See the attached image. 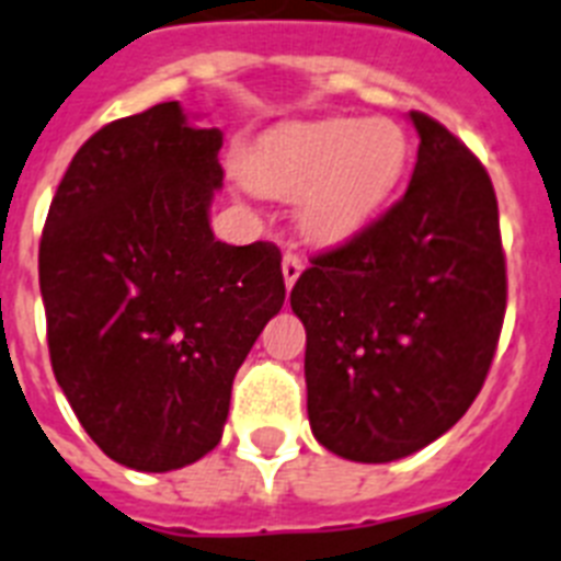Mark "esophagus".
<instances>
[{"instance_id":"obj_1","label":"esophagus","mask_w":561,"mask_h":561,"mask_svg":"<svg viewBox=\"0 0 561 561\" xmlns=\"http://www.w3.org/2000/svg\"><path fill=\"white\" fill-rule=\"evenodd\" d=\"M302 259L296 256V253H285L282 259V276H285V288H294V282L299 279V273H302Z\"/></svg>"}]
</instances>
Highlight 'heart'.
Instances as JSON below:
<instances>
[{"label": "heart", "instance_id": "obj_1", "mask_svg": "<svg viewBox=\"0 0 561 561\" xmlns=\"http://www.w3.org/2000/svg\"><path fill=\"white\" fill-rule=\"evenodd\" d=\"M408 164V136L393 119L290 125L267 136L244 162L253 191L296 199V225L317 244H342L374 219Z\"/></svg>", "mask_w": 561, "mask_h": 561}]
</instances>
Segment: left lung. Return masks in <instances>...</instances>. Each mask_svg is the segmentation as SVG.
Instances as JSON below:
<instances>
[{
	"label": "left lung",
	"mask_w": 561,
	"mask_h": 561,
	"mask_svg": "<svg viewBox=\"0 0 561 561\" xmlns=\"http://www.w3.org/2000/svg\"><path fill=\"white\" fill-rule=\"evenodd\" d=\"M419 134L402 199L310 259L290 290L305 324L308 419L319 445L382 465L436 442L491 370L507 279L491 176L445 125Z\"/></svg>",
	"instance_id": "1"
}]
</instances>
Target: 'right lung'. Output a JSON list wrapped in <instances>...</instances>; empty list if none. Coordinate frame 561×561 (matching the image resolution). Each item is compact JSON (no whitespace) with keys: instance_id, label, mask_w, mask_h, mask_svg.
Returning <instances> with one entry per match:
<instances>
[{"instance_id":"right-lung-1","label":"right lung","mask_w":561,"mask_h":561,"mask_svg":"<svg viewBox=\"0 0 561 561\" xmlns=\"http://www.w3.org/2000/svg\"><path fill=\"white\" fill-rule=\"evenodd\" d=\"M222 130L179 102L88 139L50 202L39 288L56 382L99 448L145 473L219 445L233 376L285 302L282 253L210 230Z\"/></svg>"}]
</instances>
